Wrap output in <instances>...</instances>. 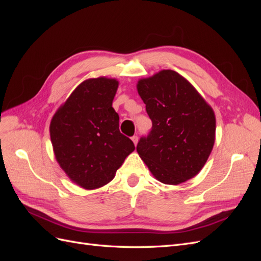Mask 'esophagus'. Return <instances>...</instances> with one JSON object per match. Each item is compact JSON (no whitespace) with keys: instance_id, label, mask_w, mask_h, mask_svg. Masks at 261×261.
I'll use <instances>...</instances> for the list:
<instances>
[{"instance_id":"34e87169","label":"esophagus","mask_w":261,"mask_h":261,"mask_svg":"<svg viewBox=\"0 0 261 261\" xmlns=\"http://www.w3.org/2000/svg\"><path fill=\"white\" fill-rule=\"evenodd\" d=\"M132 140H133V143L135 144V146H136L137 143H138V136H136V135L133 136V137H132Z\"/></svg>"}]
</instances>
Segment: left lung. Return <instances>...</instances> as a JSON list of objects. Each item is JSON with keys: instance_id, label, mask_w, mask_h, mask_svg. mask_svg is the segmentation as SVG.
Wrapping results in <instances>:
<instances>
[{"instance_id": "1", "label": "left lung", "mask_w": 261, "mask_h": 261, "mask_svg": "<svg viewBox=\"0 0 261 261\" xmlns=\"http://www.w3.org/2000/svg\"><path fill=\"white\" fill-rule=\"evenodd\" d=\"M137 90L152 122L151 130L138 141V154L164 184L177 185L194 177L215 145L213 110L171 69L140 80Z\"/></svg>"}]
</instances>
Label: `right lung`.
Wrapping results in <instances>:
<instances>
[{
  "label": "right lung",
  "instance_id": "right-lung-1",
  "mask_svg": "<svg viewBox=\"0 0 261 261\" xmlns=\"http://www.w3.org/2000/svg\"><path fill=\"white\" fill-rule=\"evenodd\" d=\"M118 83L106 77L85 81L54 114L50 135L60 167L76 184L94 189L115 176L135 150L118 128L112 108Z\"/></svg>",
  "mask_w": 261,
  "mask_h": 261
}]
</instances>
